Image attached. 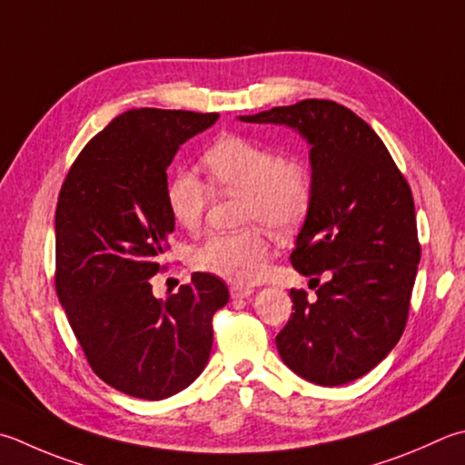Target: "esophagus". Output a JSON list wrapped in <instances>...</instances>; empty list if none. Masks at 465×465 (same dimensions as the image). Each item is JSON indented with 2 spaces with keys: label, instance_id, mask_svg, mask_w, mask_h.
Instances as JSON below:
<instances>
[{
  "label": "esophagus",
  "instance_id": "34e87169",
  "mask_svg": "<svg viewBox=\"0 0 465 465\" xmlns=\"http://www.w3.org/2000/svg\"><path fill=\"white\" fill-rule=\"evenodd\" d=\"M230 292H232V298H248V296L253 294V290L248 288V286H235L233 284L230 288Z\"/></svg>",
  "mask_w": 465,
  "mask_h": 465
}]
</instances>
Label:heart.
I'll use <instances>...</instances> for the list:
<instances>
[{
	"label": "heart",
	"mask_w": 465,
	"mask_h": 465,
	"mask_svg": "<svg viewBox=\"0 0 465 465\" xmlns=\"http://www.w3.org/2000/svg\"><path fill=\"white\" fill-rule=\"evenodd\" d=\"M203 167L215 187L243 195L242 222L268 227L278 235L292 233L311 209L312 173L302 161L282 154L240 134H223L205 149ZM209 185L193 171L173 173L165 187V203L173 220L187 232L203 223ZM268 235L260 227L238 233H215L191 250V266L232 284H252L263 272Z\"/></svg>",
	"instance_id": "obj_1"
}]
</instances>
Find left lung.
Returning a JSON list of instances; mask_svg holds the SVG:
<instances>
[{"label": "left lung", "instance_id": "obj_1", "mask_svg": "<svg viewBox=\"0 0 465 465\" xmlns=\"http://www.w3.org/2000/svg\"><path fill=\"white\" fill-rule=\"evenodd\" d=\"M238 118L284 124L311 147L314 195L290 260L311 276L316 298L290 292L294 312L276 347L311 383H351L375 369L405 331L421 258L411 189L379 134L332 100Z\"/></svg>", "mask_w": 465, "mask_h": 465}]
</instances>
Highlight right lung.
Segmentation results:
<instances>
[{
    "label": "right lung",
    "mask_w": 465,
    "mask_h": 465,
    "mask_svg": "<svg viewBox=\"0 0 465 465\" xmlns=\"http://www.w3.org/2000/svg\"><path fill=\"white\" fill-rule=\"evenodd\" d=\"M217 113L133 108L90 141L64 181L56 207V292L96 375L149 401L202 375L212 318L230 300L225 282L195 272L167 300L153 296L175 230L167 169L181 144Z\"/></svg>",
    "instance_id": "right-lung-1"
}]
</instances>
